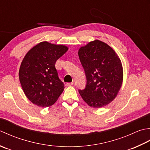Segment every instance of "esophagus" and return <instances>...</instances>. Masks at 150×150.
I'll list each match as a JSON object with an SVG mask.
<instances>
[{
	"label": "esophagus",
	"mask_w": 150,
	"mask_h": 150,
	"mask_svg": "<svg viewBox=\"0 0 150 150\" xmlns=\"http://www.w3.org/2000/svg\"><path fill=\"white\" fill-rule=\"evenodd\" d=\"M73 85V83H66V86H71V85Z\"/></svg>",
	"instance_id": "1"
}]
</instances>
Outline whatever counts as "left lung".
Returning a JSON list of instances; mask_svg holds the SVG:
<instances>
[{
  "instance_id": "obj_1",
  "label": "left lung",
  "mask_w": 150,
  "mask_h": 150,
  "mask_svg": "<svg viewBox=\"0 0 150 150\" xmlns=\"http://www.w3.org/2000/svg\"><path fill=\"white\" fill-rule=\"evenodd\" d=\"M78 56L87 79L85 88L79 90L82 98L94 108L108 105L117 96L123 81L120 58L111 47L99 40L81 47Z\"/></svg>"
}]
</instances>
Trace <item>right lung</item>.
Segmentation results:
<instances>
[{"label":"right lung","instance_id":"1","mask_svg":"<svg viewBox=\"0 0 150 150\" xmlns=\"http://www.w3.org/2000/svg\"><path fill=\"white\" fill-rule=\"evenodd\" d=\"M67 50L66 46L44 41L24 56L19 69V80L26 96L33 104L49 107L63 93L65 86L55 64Z\"/></svg>","mask_w":150,"mask_h":150}]
</instances>
